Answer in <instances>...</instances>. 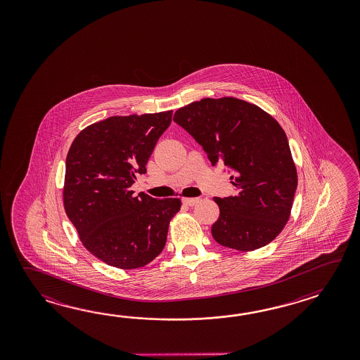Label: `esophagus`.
I'll list each match as a JSON object with an SVG mask.
<instances>
[{"instance_id":"esophagus-1","label":"esophagus","mask_w":360,"mask_h":360,"mask_svg":"<svg viewBox=\"0 0 360 360\" xmlns=\"http://www.w3.org/2000/svg\"><path fill=\"white\" fill-rule=\"evenodd\" d=\"M198 202L199 198H183V203L186 205V206H195Z\"/></svg>"}]
</instances>
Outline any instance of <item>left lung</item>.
<instances>
[{"label": "left lung", "mask_w": 360, "mask_h": 360, "mask_svg": "<svg viewBox=\"0 0 360 360\" xmlns=\"http://www.w3.org/2000/svg\"><path fill=\"white\" fill-rule=\"evenodd\" d=\"M174 121L202 146L216 166L225 165L237 194L214 200L220 216L214 240L238 251L270 243L290 219L297 171L285 132L261 108L237 98L194 101Z\"/></svg>", "instance_id": "8db88e82"}]
</instances>
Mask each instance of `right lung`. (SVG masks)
Segmentation results:
<instances>
[{"instance_id": "add662e5", "label": "right lung", "mask_w": 360, "mask_h": 360, "mask_svg": "<svg viewBox=\"0 0 360 360\" xmlns=\"http://www.w3.org/2000/svg\"><path fill=\"white\" fill-rule=\"evenodd\" d=\"M172 110L115 115L81 131L69 148L64 208L87 251L118 269L153 261L167 240L179 198L134 195L136 174H146L154 146L171 124Z\"/></svg>"}]
</instances>
